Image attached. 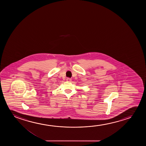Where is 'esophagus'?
Listing matches in <instances>:
<instances>
[{"label": "esophagus", "mask_w": 146, "mask_h": 146, "mask_svg": "<svg viewBox=\"0 0 146 146\" xmlns=\"http://www.w3.org/2000/svg\"><path fill=\"white\" fill-rule=\"evenodd\" d=\"M66 80H67V81H68V82H70V81H71V79L70 78H67L66 79Z\"/></svg>", "instance_id": "obj_1"}]
</instances>
